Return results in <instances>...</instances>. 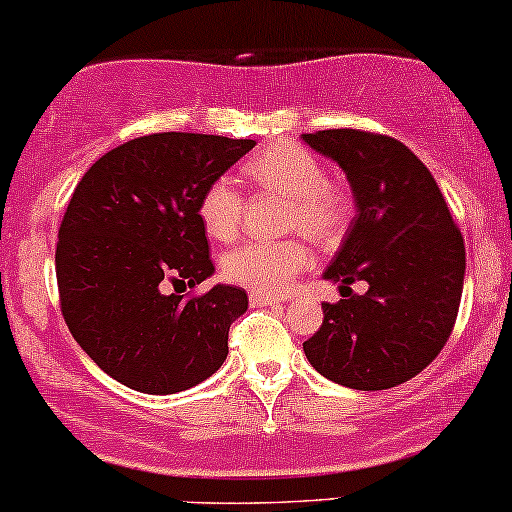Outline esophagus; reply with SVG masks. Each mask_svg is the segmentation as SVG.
Instances as JSON below:
<instances>
[{"instance_id": "34e87169", "label": "esophagus", "mask_w": 512, "mask_h": 512, "mask_svg": "<svg viewBox=\"0 0 512 512\" xmlns=\"http://www.w3.org/2000/svg\"><path fill=\"white\" fill-rule=\"evenodd\" d=\"M279 303H283V298H274V295H262V293H250L252 307H269V305H279Z\"/></svg>"}]
</instances>
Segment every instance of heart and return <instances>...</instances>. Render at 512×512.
Listing matches in <instances>:
<instances>
[{
	"mask_svg": "<svg viewBox=\"0 0 512 512\" xmlns=\"http://www.w3.org/2000/svg\"><path fill=\"white\" fill-rule=\"evenodd\" d=\"M245 176L262 190L286 197V229H298L319 243H331L346 229L348 195L326 181L322 162L303 147L279 145L262 150L245 164ZM243 207L245 200L233 181L217 178L197 202V217L209 238L229 243L238 236ZM307 264L310 255L300 240H255L231 250L221 262V272L226 281L252 293L281 295Z\"/></svg>",
	"mask_w": 512,
	"mask_h": 512,
	"instance_id": "obj_1",
	"label": "heart"
}]
</instances>
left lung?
Wrapping results in <instances>:
<instances>
[{
	"mask_svg": "<svg viewBox=\"0 0 512 512\" xmlns=\"http://www.w3.org/2000/svg\"><path fill=\"white\" fill-rule=\"evenodd\" d=\"M334 159L357 214L322 274L338 303L303 343L310 365L357 391H381L420 374L451 336L465 281V243L429 169L398 140L355 128L305 133ZM365 280L355 296L349 283Z\"/></svg>",
	"mask_w": 512,
	"mask_h": 512,
	"instance_id": "left-lung-1",
	"label": "left lung"
}]
</instances>
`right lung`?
Wrapping results in <instances>:
<instances>
[{"label":"right lung","mask_w":512,"mask_h":512,"mask_svg":"<svg viewBox=\"0 0 512 512\" xmlns=\"http://www.w3.org/2000/svg\"><path fill=\"white\" fill-rule=\"evenodd\" d=\"M255 147L202 133L128 140L85 171L59 226L61 312L76 343L128 389L166 396L212 377L229 329L248 310L243 288L200 298L166 293L214 274L197 202Z\"/></svg>","instance_id":"add662e5"}]
</instances>
